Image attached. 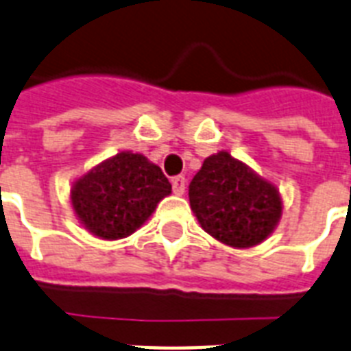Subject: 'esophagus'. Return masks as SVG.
<instances>
[{
  "label": "esophagus",
  "instance_id": "34e87169",
  "mask_svg": "<svg viewBox=\"0 0 351 351\" xmlns=\"http://www.w3.org/2000/svg\"><path fill=\"white\" fill-rule=\"evenodd\" d=\"M171 184H173V191H175V195H184L185 193V185H187V182H185V176H175L173 180H171Z\"/></svg>",
  "mask_w": 351,
  "mask_h": 351
}]
</instances>
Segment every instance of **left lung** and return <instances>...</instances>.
Returning <instances> with one entry per match:
<instances>
[{
	"label": "left lung",
	"instance_id": "8db88e82",
	"mask_svg": "<svg viewBox=\"0 0 351 351\" xmlns=\"http://www.w3.org/2000/svg\"><path fill=\"white\" fill-rule=\"evenodd\" d=\"M189 204L202 229L234 249L263 243L283 216L278 187L229 151L205 158L189 184Z\"/></svg>",
	"mask_w": 351,
	"mask_h": 351
}]
</instances>
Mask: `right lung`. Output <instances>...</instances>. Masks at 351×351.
<instances>
[{
    "label": "right lung",
    "mask_w": 351,
    "mask_h": 351,
    "mask_svg": "<svg viewBox=\"0 0 351 351\" xmlns=\"http://www.w3.org/2000/svg\"><path fill=\"white\" fill-rule=\"evenodd\" d=\"M171 195L162 169L142 153L121 151L72 184L70 202L79 223L101 240H122L141 229Z\"/></svg>",
    "instance_id": "obj_1"
}]
</instances>
